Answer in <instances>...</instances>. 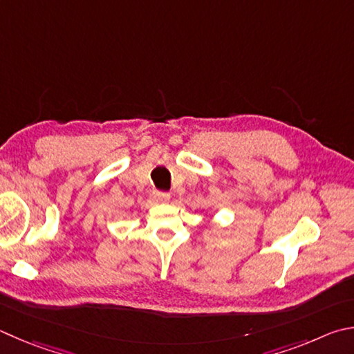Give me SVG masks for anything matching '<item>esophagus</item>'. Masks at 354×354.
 <instances>
[{"label":"esophagus","mask_w":354,"mask_h":354,"mask_svg":"<svg viewBox=\"0 0 354 354\" xmlns=\"http://www.w3.org/2000/svg\"><path fill=\"white\" fill-rule=\"evenodd\" d=\"M153 199L158 203H167L170 199V194H167V192H158L155 190L153 192Z\"/></svg>","instance_id":"esophagus-1"}]
</instances>
